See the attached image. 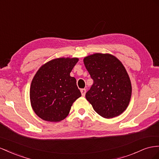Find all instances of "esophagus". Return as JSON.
Here are the masks:
<instances>
[{
	"instance_id": "1",
	"label": "esophagus",
	"mask_w": 159,
	"mask_h": 159,
	"mask_svg": "<svg viewBox=\"0 0 159 159\" xmlns=\"http://www.w3.org/2000/svg\"><path fill=\"white\" fill-rule=\"evenodd\" d=\"M80 91H81V95H82V96H85V93H86V89H81Z\"/></svg>"
}]
</instances>
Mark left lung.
<instances>
[{
	"instance_id": "obj_1",
	"label": "left lung",
	"mask_w": 159,
	"mask_h": 159,
	"mask_svg": "<svg viewBox=\"0 0 159 159\" xmlns=\"http://www.w3.org/2000/svg\"><path fill=\"white\" fill-rule=\"evenodd\" d=\"M93 84L85 93L93 110L106 118L118 116L130 100V80L122 63L110 54L95 53L84 59Z\"/></svg>"
}]
</instances>
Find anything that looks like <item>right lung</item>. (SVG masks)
Instances as JSON below:
<instances>
[{
  "mask_svg": "<svg viewBox=\"0 0 159 159\" xmlns=\"http://www.w3.org/2000/svg\"><path fill=\"white\" fill-rule=\"evenodd\" d=\"M78 58H57L41 66L32 80L30 100L39 117L46 121L65 119L81 94L76 80L70 76Z\"/></svg>",
  "mask_w": 159,
  "mask_h": 159,
  "instance_id": "obj_1",
  "label": "right lung"
}]
</instances>
